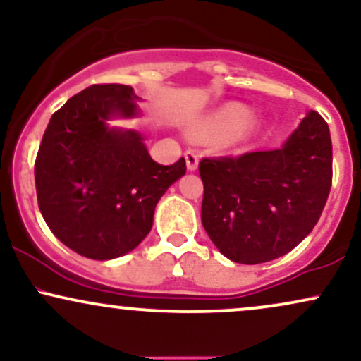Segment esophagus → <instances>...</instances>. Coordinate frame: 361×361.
<instances>
[{
	"label": "esophagus",
	"mask_w": 361,
	"mask_h": 361,
	"mask_svg": "<svg viewBox=\"0 0 361 361\" xmlns=\"http://www.w3.org/2000/svg\"><path fill=\"white\" fill-rule=\"evenodd\" d=\"M185 161H186V168L188 171H195L198 166V156L195 151H186L185 152Z\"/></svg>",
	"instance_id": "esophagus-1"
}]
</instances>
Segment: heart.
<instances>
[{
    "instance_id": "1",
    "label": "heart",
    "mask_w": 361,
    "mask_h": 361,
    "mask_svg": "<svg viewBox=\"0 0 361 361\" xmlns=\"http://www.w3.org/2000/svg\"><path fill=\"white\" fill-rule=\"evenodd\" d=\"M250 117L251 114L246 106L233 103V105L224 106L214 115H210L209 118H205L202 122V130L209 132V134H231V132L239 130L243 126H246ZM238 134H241V132H235L234 135Z\"/></svg>"
}]
</instances>
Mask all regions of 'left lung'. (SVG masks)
Returning a JSON list of instances; mask_svg holds the SVG:
<instances>
[{
	"label": "left lung",
	"mask_w": 361,
	"mask_h": 361,
	"mask_svg": "<svg viewBox=\"0 0 361 361\" xmlns=\"http://www.w3.org/2000/svg\"><path fill=\"white\" fill-rule=\"evenodd\" d=\"M202 224L226 258L258 264L287 255L310 234L333 183L326 120L310 110L273 151L204 157Z\"/></svg>",
	"instance_id": "obj_1"
}]
</instances>
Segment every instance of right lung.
<instances>
[{
    "instance_id": "obj_1",
    "label": "right lung",
    "mask_w": 361,
    "mask_h": 361,
    "mask_svg": "<svg viewBox=\"0 0 361 361\" xmlns=\"http://www.w3.org/2000/svg\"><path fill=\"white\" fill-rule=\"evenodd\" d=\"M126 85H93L51 117L35 159L39 209L62 244L90 259H114L137 247L164 192L186 173L149 156L135 130L109 120L139 115Z\"/></svg>"
}]
</instances>
